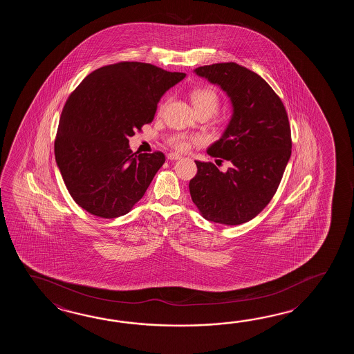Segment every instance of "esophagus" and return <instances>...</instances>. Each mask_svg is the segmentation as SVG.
Here are the masks:
<instances>
[{"mask_svg": "<svg viewBox=\"0 0 354 354\" xmlns=\"http://www.w3.org/2000/svg\"><path fill=\"white\" fill-rule=\"evenodd\" d=\"M180 154H177V153H168L167 154V159L168 160H177V159H180Z\"/></svg>", "mask_w": 354, "mask_h": 354, "instance_id": "1", "label": "esophagus"}]
</instances>
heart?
<instances>
[{
    "mask_svg": "<svg viewBox=\"0 0 354 354\" xmlns=\"http://www.w3.org/2000/svg\"><path fill=\"white\" fill-rule=\"evenodd\" d=\"M189 97L197 113L207 110L214 113L218 110V102H220L218 92L211 87L195 88L189 92ZM198 142H200L198 136H187V134H174L168 139V144L176 151H187L191 144L198 143Z\"/></svg>",
    "mask_w": 354,
    "mask_h": 354,
    "instance_id": "heart-1",
    "label": "heart"
}]
</instances>
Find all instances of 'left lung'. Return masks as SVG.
<instances>
[{
  "label": "left lung",
  "instance_id": "left-lung-1",
  "mask_svg": "<svg viewBox=\"0 0 354 354\" xmlns=\"http://www.w3.org/2000/svg\"><path fill=\"white\" fill-rule=\"evenodd\" d=\"M230 98L233 113L207 154L229 160L226 172L195 160L189 194L203 218L239 225L256 218L271 201L291 157V129L285 106L261 75L236 63L196 68Z\"/></svg>",
  "mask_w": 354,
  "mask_h": 354
}]
</instances>
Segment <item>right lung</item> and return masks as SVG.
<instances>
[{"label": "right lung", "instance_id": "right-lung-1", "mask_svg": "<svg viewBox=\"0 0 354 354\" xmlns=\"http://www.w3.org/2000/svg\"><path fill=\"white\" fill-rule=\"evenodd\" d=\"M185 77L121 62L93 71L71 93L54 153L68 192L82 209L119 218L143 197L166 158L162 151L133 153L129 138L153 121L160 97Z\"/></svg>", "mask_w": 354, "mask_h": 354}]
</instances>
